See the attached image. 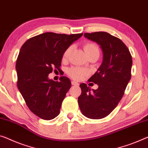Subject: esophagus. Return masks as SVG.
Segmentation results:
<instances>
[{"label":"esophagus","mask_w":148,"mask_h":148,"mask_svg":"<svg viewBox=\"0 0 148 148\" xmlns=\"http://www.w3.org/2000/svg\"><path fill=\"white\" fill-rule=\"evenodd\" d=\"M71 84H72L73 85H77V86L79 85V83H77V82L75 81H71Z\"/></svg>","instance_id":"1"}]
</instances>
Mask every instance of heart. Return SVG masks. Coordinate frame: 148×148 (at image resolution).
<instances>
[{
	"mask_svg": "<svg viewBox=\"0 0 148 148\" xmlns=\"http://www.w3.org/2000/svg\"><path fill=\"white\" fill-rule=\"evenodd\" d=\"M83 49L87 55L90 57L94 54H99L100 49L98 45L94 42H88L83 45ZM72 50V46L67 47L63 51L62 55L63 61H67ZM67 74L71 79L76 81L81 80L84 77L88 74V71L87 69L79 67H71L67 70Z\"/></svg>",
	"mask_w": 148,
	"mask_h": 148,
	"instance_id": "1",
	"label": "heart"
}]
</instances>
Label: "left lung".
Returning <instances> with one entry per match:
<instances>
[{
    "label": "left lung",
    "mask_w": 148,
    "mask_h": 148,
    "mask_svg": "<svg viewBox=\"0 0 148 148\" xmlns=\"http://www.w3.org/2000/svg\"><path fill=\"white\" fill-rule=\"evenodd\" d=\"M88 39L101 45L103 63L88 79L99 85L91 91L87 84L81 83L78 104L81 112L89 119H101L108 116L119 104L131 79L132 58L124 43L104 32L85 33Z\"/></svg>",
    "instance_id": "8db88e82"
}]
</instances>
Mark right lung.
Returning a JSON list of instances; mask_svg holds the SVG:
<instances>
[{"label": "right lung", "instance_id": "obj_1", "mask_svg": "<svg viewBox=\"0 0 148 148\" xmlns=\"http://www.w3.org/2000/svg\"><path fill=\"white\" fill-rule=\"evenodd\" d=\"M82 35L45 32L29 38L20 48L16 63L17 87L28 108L40 119L49 120L60 114L71 81L62 76L53 81L48 75L60 70L63 51Z\"/></svg>", "mask_w": 148, "mask_h": 148}]
</instances>
